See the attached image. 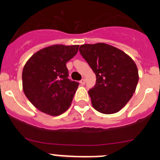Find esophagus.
Returning a JSON list of instances; mask_svg holds the SVG:
<instances>
[{
  "label": "esophagus",
  "mask_w": 160,
  "mask_h": 160,
  "mask_svg": "<svg viewBox=\"0 0 160 160\" xmlns=\"http://www.w3.org/2000/svg\"><path fill=\"white\" fill-rule=\"evenodd\" d=\"M85 82H86V80H85L84 78H82L81 81H80V83H81V85H84Z\"/></svg>",
  "instance_id": "esophagus-1"
}]
</instances>
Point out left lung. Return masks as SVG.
Listing matches in <instances>:
<instances>
[{"instance_id": "obj_1", "label": "left lung", "mask_w": 160, "mask_h": 160, "mask_svg": "<svg viewBox=\"0 0 160 160\" xmlns=\"http://www.w3.org/2000/svg\"><path fill=\"white\" fill-rule=\"evenodd\" d=\"M79 51L96 75L95 86L88 92L93 107L106 114L119 111L138 84L135 62L123 51L106 43L84 44Z\"/></svg>"}]
</instances>
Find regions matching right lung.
<instances>
[{
	"label": "right lung",
	"mask_w": 160,
	"mask_h": 160,
	"mask_svg": "<svg viewBox=\"0 0 160 160\" xmlns=\"http://www.w3.org/2000/svg\"><path fill=\"white\" fill-rule=\"evenodd\" d=\"M79 46L53 45L36 52L25 63L22 87L32 105L45 114L58 116L68 110L78 82L70 81L66 62Z\"/></svg>",
	"instance_id": "right-lung-1"
}]
</instances>
